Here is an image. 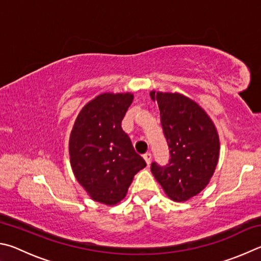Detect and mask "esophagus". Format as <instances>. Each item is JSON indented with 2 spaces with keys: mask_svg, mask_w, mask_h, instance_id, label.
Segmentation results:
<instances>
[{
  "mask_svg": "<svg viewBox=\"0 0 261 261\" xmlns=\"http://www.w3.org/2000/svg\"><path fill=\"white\" fill-rule=\"evenodd\" d=\"M143 158H144L145 163H147V165H150V163H151V159H152L151 153H150V152H147L145 154H143Z\"/></svg>",
  "mask_w": 261,
  "mask_h": 261,
  "instance_id": "obj_1",
  "label": "esophagus"
}]
</instances>
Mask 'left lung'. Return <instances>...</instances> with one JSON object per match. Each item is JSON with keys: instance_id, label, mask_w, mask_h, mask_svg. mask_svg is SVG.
I'll list each match as a JSON object with an SVG mask.
<instances>
[{"instance_id": "left-lung-1", "label": "left lung", "mask_w": 261, "mask_h": 261, "mask_svg": "<svg viewBox=\"0 0 261 261\" xmlns=\"http://www.w3.org/2000/svg\"><path fill=\"white\" fill-rule=\"evenodd\" d=\"M157 100L163 133L170 149L166 165L151 164V172L175 202L199 194L213 175L219 159V136L204 110L180 94L150 93Z\"/></svg>"}]
</instances>
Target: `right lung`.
<instances>
[{
	"instance_id": "add662e5",
	"label": "right lung",
	"mask_w": 261,
	"mask_h": 261,
	"mask_svg": "<svg viewBox=\"0 0 261 261\" xmlns=\"http://www.w3.org/2000/svg\"><path fill=\"white\" fill-rule=\"evenodd\" d=\"M132 102L128 93L99 95L85 105L71 132L73 173L96 202H120L134 175L147 165L121 128Z\"/></svg>"
}]
</instances>
